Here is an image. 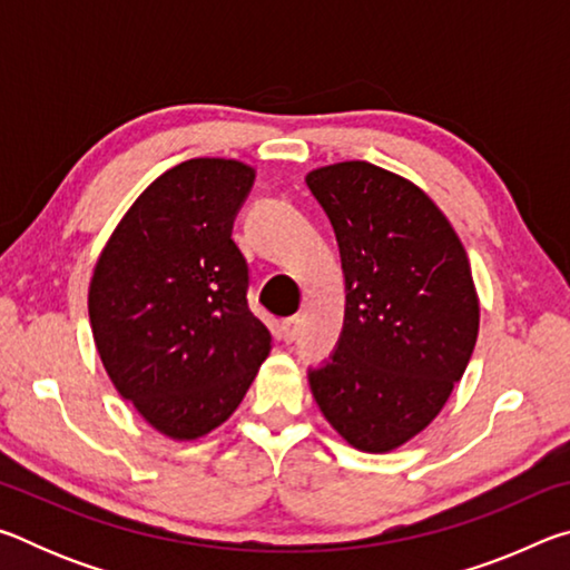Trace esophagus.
<instances>
[{
	"instance_id": "obj_1",
	"label": "esophagus",
	"mask_w": 570,
	"mask_h": 570,
	"mask_svg": "<svg viewBox=\"0 0 570 570\" xmlns=\"http://www.w3.org/2000/svg\"><path fill=\"white\" fill-rule=\"evenodd\" d=\"M298 326H302V320H298V316H288V320L282 322V340L286 344H292L296 340Z\"/></svg>"
}]
</instances>
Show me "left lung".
<instances>
[{"label": "left lung", "mask_w": 570, "mask_h": 570, "mask_svg": "<svg viewBox=\"0 0 570 570\" xmlns=\"http://www.w3.org/2000/svg\"><path fill=\"white\" fill-rule=\"evenodd\" d=\"M330 216L346 288L332 362L308 374L326 422L372 455L410 442L462 380L480 298L460 236L428 193L366 160L306 173Z\"/></svg>", "instance_id": "obj_1"}]
</instances>
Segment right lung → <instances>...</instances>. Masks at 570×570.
I'll list each match as a JSON object with an SVG mask.
<instances>
[{"instance_id":"1","label":"right lung","mask_w":570,"mask_h":570,"mask_svg":"<svg viewBox=\"0 0 570 570\" xmlns=\"http://www.w3.org/2000/svg\"><path fill=\"white\" fill-rule=\"evenodd\" d=\"M254 178L236 158L178 163L125 210L92 268L88 312L105 372L176 442L220 428L272 352L230 238Z\"/></svg>"}]
</instances>
